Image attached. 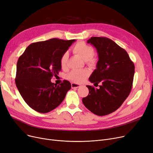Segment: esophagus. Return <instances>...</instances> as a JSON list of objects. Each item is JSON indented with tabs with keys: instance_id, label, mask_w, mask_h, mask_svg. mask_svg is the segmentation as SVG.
<instances>
[{
	"instance_id": "obj_1",
	"label": "esophagus",
	"mask_w": 153,
	"mask_h": 153,
	"mask_svg": "<svg viewBox=\"0 0 153 153\" xmlns=\"http://www.w3.org/2000/svg\"><path fill=\"white\" fill-rule=\"evenodd\" d=\"M81 85L79 84H77V83H74V82H72L71 84V87L72 88H77L79 87H80Z\"/></svg>"
}]
</instances>
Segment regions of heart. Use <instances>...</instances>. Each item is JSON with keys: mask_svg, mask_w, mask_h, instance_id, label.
<instances>
[{"mask_svg": "<svg viewBox=\"0 0 153 153\" xmlns=\"http://www.w3.org/2000/svg\"><path fill=\"white\" fill-rule=\"evenodd\" d=\"M72 51L74 54L79 56L85 61L87 65L93 67L97 62L96 57L94 56V49L91 45L83 41L77 42L72 48ZM68 60V53H64L60 59L61 66L62 69L65 68ZM89 72L87 69H77L71 71L68 74V78L70 80L80 83L83 82L88 77Z\"/></svg>", "mask_w": 153, "mask_h": 153, "instance_id": "heart-1", "label": "heart"}]
</instances>
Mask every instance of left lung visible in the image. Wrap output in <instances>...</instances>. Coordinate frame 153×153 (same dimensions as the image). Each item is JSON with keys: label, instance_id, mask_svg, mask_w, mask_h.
I'll return each instance as SVG.
<instances>
[{"label": "left lung", "instance_id": "left-lung-1", "mask_svg": "<svg viewBox=\"0 0 153 153\" xmlns=\"http://www.w3.org/2000/svg\"><path fill=\"white\" fill-rule=\"evenodd\" d=\"M88 43L96 48L99 57L96 69L89 80L100 85L98 88L86 85L89 94L82 98V102L94 114L108 115L116 111L129 95L134 64L128 52L109 38L92 37Z\"/></svg>", "mask_w": 153, "mask_h": 153}]
</instances>
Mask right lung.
<instances>
[{
  "instance_id": "right-lung-1",
  "label": "right lung",
  "mask_w": 153,
  "mask_h": 153,
  "mask_svg": "<svg viewBox=\"0 0 153 153\" xmlns=\"http://www.w3.org/2000/svg\"><path fill=\"white\" fill-rule=\"evenodd\" d=\"M75 41L54 38L32 43L19 57L16 84L25 102L36 111L47 113L54 109L71 89L68 81L57 85L51 79L59 74L61 57Z\"/></svg>"
}]
</instances>
